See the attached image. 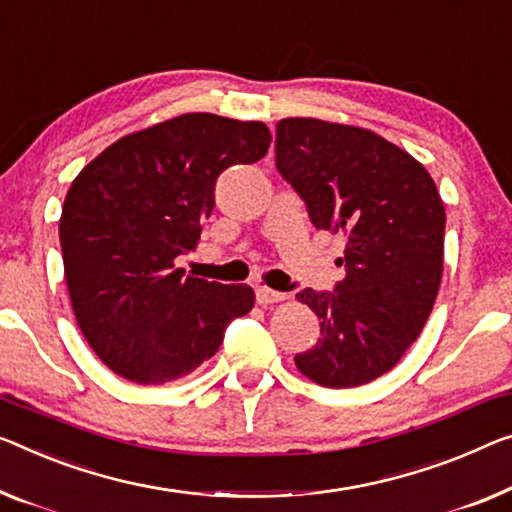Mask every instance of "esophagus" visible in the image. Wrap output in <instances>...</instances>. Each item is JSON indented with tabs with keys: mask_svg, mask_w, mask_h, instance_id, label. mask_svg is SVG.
Listing matches in <instances>:
<instances>
[{
	"mask_svg": "<svg viewBox=\"0 0 512 512\" xmlns=\"http://www.w3.org/2000/svg\"><path fill=\"white\" fill-rule=\"evenodd\" d=\"M285 296H287V294L276 292V289H269V287H264V285H259V287L255 289V299H257V303H262V305L285 301Z\"/></svg>",
	"mask_w": 512,
	"mask_h": 512,
	"instance_id": "esophagus-1",
	"label": "esophagus"
}]
</instances>
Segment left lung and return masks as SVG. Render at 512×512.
Wrapping results in <instances>:
<instances>
[{"mask_svg":"<svg viewBox=\"0 0 512 512\" xmlns=\"http://www.w3.org/2000/svg\"><path fill=\"white\" fill-rule=\"evenodd\" d=\"M276 167L317 230L347 236L333 292L296 294L322 335L294 356L296 368L319 386L368 384L400 361L437 299L446 227L437 186L381 135L322 119L278 121Z\"/></svg>","mask_w":512,"mask_h":512,"instance_id":"obj_1","label":"left lung"}]
</instances>
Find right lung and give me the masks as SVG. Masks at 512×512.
Returning <instances> with one entry per match:
<instances>
[{"mask_svg": "<svg viewBox=\"0 0 512 512\" xmlns=\"http://www.w3.org/2000/svg\"><path fill=\"white\" fill-rule=\"evenodd\" d=\"M269 144L262 121L181 114L121 137L71 183L59 220L68 294L117 375L147 386L186 377L253 308L248 285L183 278L174 259L200 239L220 172L257 163Z\"/></svg>", "mask_w": 512, "mask_h": 512, "instance_id": "1", "label": "right lung"}]
</instances>
